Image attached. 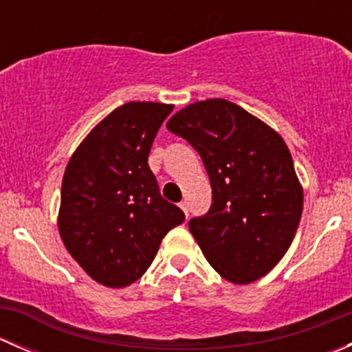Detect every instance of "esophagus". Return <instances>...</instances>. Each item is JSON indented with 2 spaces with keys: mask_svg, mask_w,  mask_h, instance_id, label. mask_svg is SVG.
Here are the masks:
<instances>
[{
  "mask_svg": "<svg viewBox=\"0 0 352 352\" xmlns=\"http://www.w3.org/2000/svg\"><path fill=\"white\" fill-rule=\"evenodd\" d=\"M179 206H180V209L184 211V214H186V218H189V204H187L186 201H182Z\"/></svg>",
  "mask_w": 352,
  "mask_h": 352,
  "instance_id": "1",
  "label": "esophagus"
}]
</instances>
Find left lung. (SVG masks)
Masks as SVG:
<instances>
[{"label":"left lung","mask_w":352,"mask_h":352,"mask_svg":"<svg viewBox=\"0 0 352 352\" xmlns=\"http://www.w3.org/2000/svg\"><path fill=\"white\" fill-rule=\"evenodd\" d=\"M166 127L201 155L211 182V208L189 221L202 254L226 281H257L285 257L303 211L285 140L223 98L187 105Z\"/></svg>","instance_id":"1"}]
</instances>
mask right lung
<instances>
[{
	"label": "right lung",
	"mask_w": 352,
	"mask_h": 352,
	"mask_svg": "<svg viewBox=\"0 0 352 352\" xmlns=\"http://www.w3.org/2000/svg\"><path fill=\"white\" fill-rule=\"evenodd\" d=\"M173 105L129 102L90 131L67 162L58 226L63 243L100 285H133L163 236L184 223L148 165L151 144Z\"/></svg>",
	"instance_id": "obj_1"
}]
</instances>
